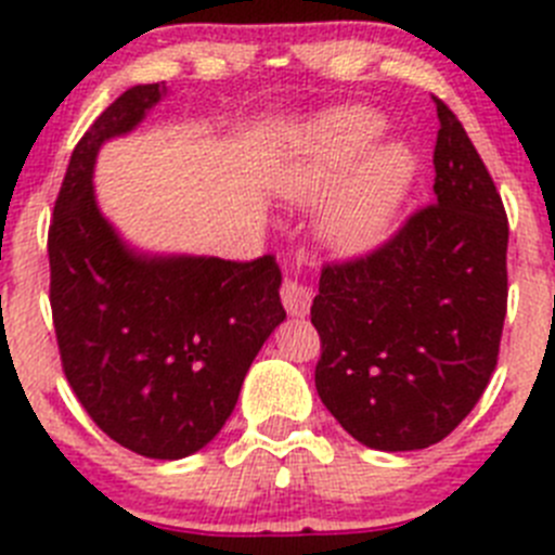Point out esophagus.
I'll return each mask as SVG.
<instances>
[{
  "instance_id": "34e87169",
  "label": "esophagus",
  "mask_w": 555,
  "mask_h": 555,
  "mask_svg": "<svg viewBox=\"0 0 555 555\" xmlns=\"http://www.w3.org/2000/svg\"><path fill=\"white\" fill-rule=\"evenodd\" d=\"M281 299H283V308L288 310V315H305L310 310V302H313V292L302 283L292 281L286 278L281 288Z\"/></svg>"
}]
</instances>
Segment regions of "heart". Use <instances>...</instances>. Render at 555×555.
Returning a JSON list of instances; mask_svg holds the SVG:
<instances>
[{
  "mask_svg": "<svg viewBox=\"0 0 555 555\" xmlns=\"http://www.w3.org/2000/svg\"><path fill=\"white\" fill-rule=\"evenodd\" d=\"M384 116L365 105H340L310 119L302 155L278 173L288 202H321V236L340 256H365L392 231L416 179V155L403 141H382Z\"/></svg>",
  "mask_w": 555,
  "mask_h": 555,
  "instance_id": "b5f03b06",
  "label": "heart"
}]
</instances>
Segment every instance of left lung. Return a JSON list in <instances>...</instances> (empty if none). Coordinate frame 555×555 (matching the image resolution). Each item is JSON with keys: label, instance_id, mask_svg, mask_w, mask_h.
Masks as SVG:
<instances>
[{"label": "left lung", "instance_id": "1", "mask_svg": "<svg viewBox=\"0 0 555 555\" xmlns=\"http://www.w3.org/2000/svg\"><path fill=\"white\" fill-rule=\"evenodd\" d=\"M436 111L433 204L371 256L324 267L310 308L321 403L382 452L447 439L482 398L504 330V204L457 116Z\"/></svg>", "mask_w": 555, "mask_h": 555}]
</instances>
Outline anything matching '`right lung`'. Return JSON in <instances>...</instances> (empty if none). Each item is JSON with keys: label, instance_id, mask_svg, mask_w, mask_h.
Here are the masks:
<instances>
[{"label": "right lung", "instance_id": "add662e5", "mask_svg": "<svg viewBox=\"0 0 555 555\" xmlns=\"http://www.w3.org/2000/svg\"><path fill=\"white\" fill-rule=\"evenodd\" d=\"M166 83L122 92L70 155L49 231L62 367L94 425L155 461L204 450L234 411L256 353L281 326V267L130 245L94 195L105 141L133 133Z\"/></svg>", "mask_w": 555, "mask_h": 555}]
</instances>
